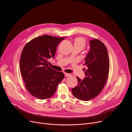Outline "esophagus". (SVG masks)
I'll list each match as a JSON object with an SVG mask.
<instances>
[{"mask_svg": "<svg viewBox=\"0 0 132 132\" xmlns=\"http://www.w3.org/2000/svg\"><path fill=\"white\" fill-rule=\"evenodd\" d=\"M65 77H69L71 76V74L68 73H65Z\"/></svg>", "mask_w": 132, "mask_h": 132, "instance_id": "34e87169", "label": "esophagus"}]
</instances>
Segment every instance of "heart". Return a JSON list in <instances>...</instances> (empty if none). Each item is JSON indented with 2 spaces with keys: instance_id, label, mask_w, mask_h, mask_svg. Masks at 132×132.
I'll return each instance as SVG.
<instances>
[{
  "instance_id": "heart-1",
  "label": "heart",
  "mask_w": 132,
  "mask_h": 132,
  "mask_svg": "<svg viewBox=\"0 0 132 132\" xmlns=\"http://www.w3.org/2000/svg\"><path fill=\"white\" fill-rule=\"evenodd\" d=\"M86 46V40L83 37H77L73 41L74 48H78L80 51L85 48Z\"/></svg>"
}]
</instances>
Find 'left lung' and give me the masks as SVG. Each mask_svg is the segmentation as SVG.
I'll return each instance as SVG.
<instances>
[{"label":"left lung","instance_id":"8db88e82","mask_svg":"<svg viewBox=\"0 0 132 132\" xmlns=\"http://www.w3.org/2000/svg\"><path fill=\"white\" fill-rule=\"evenodd\" d=\"M90 50L85 58L86 77H77L78 85L71 89L72 95L79 100L88 101L95 98L103 90L108 78L110 61L105 45L98 39L90 41Z\"/></svg>","mask_w":132,"mask_h":132}]
</instances>
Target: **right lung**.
I'll return each mask as SVG.
<instances>
[{
  "label": "right lung",
  "mask_w": 132,
  "mask_h": 132,
  "mask_svg": "<svg viewBox=\"0 0 132 132\" xmlns=\"http://www.w3.org/2000/svg\"><path fill=\"white\" fill-rule=\"evenodd\" d=\"M65 37L44 35L32 39L24 46L20 60V69L25 87L33 96L41 100L54 96L64 78L62 72L48 66L56 48Z\"/></svg>",
  "instance_id": "add662e5"
}]
</instances>
